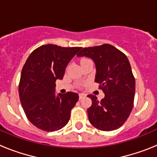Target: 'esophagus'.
Returning a JSON list of instances; mask_svg holds the SVG:
<instances>
[{
  "mask_svg": "<svg viewBox=\"0 0 157 157\" xmlns=\"http://www.w3.org/2000/svg\"><path fill=\"white\" fill-rule=\"evenodd\" d=\"M85 94H79V99L81 100V99H82L83 98H84V97H85Z\"/></svg>",
  "mask_w": 157,
  "mask_h": 157,
  "instance_id": "esophagus-1",
  "label": "esophagus"
}]
</instances>
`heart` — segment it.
Returning <instances> with one entry per match:
<instances>
[{
  "mask_svg": "<svg viewBox=\"0 0 157 157\" xmlns=\"http://www.w3.org/2000/svg\"><path fill=\"white\" fill-rule=\"evenodd\" d=\"M83 60H84V59H83Z\"/></svg>",
  "mask_w": 157,
  "mask_h": 157,
  "instance_id": "b5f03b06",
  "label": "heart"
}]
</instances>
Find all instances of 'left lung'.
<instances>
[{"label":"left lung","mask_w":157,"mask_h":157,"mask_svg":"<svg viewBox=\"0 0 157 157\" xmlns=\"http://www.w3.org/2000/svg\"><path fill=\"white\" fill-rule=\"evenodd\" d=\"M77 56H86L96 66L95 82L105 93L98 101L89 94L92 105L88 109L89 120L94 127L105 131L120 128L127 121L134 106L135 79L125 54L109 44L83 48Z\"/></svg>","instance_id":"left-lung-1"}]
</instances>
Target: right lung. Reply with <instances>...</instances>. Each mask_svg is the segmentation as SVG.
<instances>
[{
    "mask_svg": "<svg viewBox=\"0 0 157 157\" xmlns=\"http://www.w3.org/2000/svg\"><path fill=\"white\" fill-rule=\"evenodd\" d=\"M81 47L44 45L30 53L22 69L19 99L29 121L37 128L55 131L68 123L78 100L73 92L56 94V79H62L67 65Z\"/></svg>",
    "mask_w": 157,
    "mask_h": 157,
    "instance_id": "obj_1",
    "label": "right lung"
}]
</instances>
